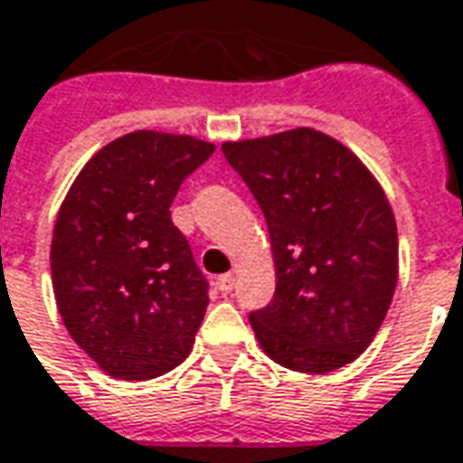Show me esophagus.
Returning <instances> with one entry per match:
<instances>
[{
  "mask_svg": "<svg viewBox=\"0 0 463 463\" xmlns=\"http://www.w3.org/2000/svg\"><path fill=\"white\" fill-rule=\"evenodd\" d=\"M215 286H218V290H222V293H231L232 288H235V276H232V273L218 276L215 278Z\"/></svg>",
  "mask_w": 463,
  "mask_h": 463,
  "instance_id": "esophagus-1",
  "label": "esophagus"
}]
</instances>
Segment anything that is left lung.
Instances as JSON below:
<instances>
[{
	"mask_svg": "<svg viewBox=\"0 0 463 463\" xmlns=\"http://www.w3.org/2000/svg\"><path fill=\"white\" fill-rule=\"evenodd\" d=\"M263 210L276 296L250 313L276 364L328 373L376 338L399 280L389 198L345 145L313 128L222 142Z\"/></svg>",
	"mask_w": 463,
	"mask_h": 463,
	"instance_id": "left-lung-1",
	"label": "left lung"
}]
</instances>
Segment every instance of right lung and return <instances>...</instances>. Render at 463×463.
<instances>
[{"label": "right lung", "mask_w": 463, "mask_h": 463, "mask_svg": "<svg viewBox=\"0 0 463 463\" xmlns=\"http://www.w3.org/2000/svg\"><path fill=\"white\" fill-rule=\"evenodd\" d=\"M213 153L190 135L128 132L92 155L57 213L54 300L74 344L108 376H163L195 344L208 280L170 205Z\"/></svg>", "instance_id": "right-lung-1"}]
</instances>
